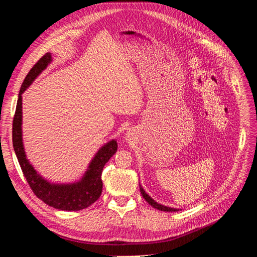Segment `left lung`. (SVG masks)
Instances as JSON below:
<instances>
[{
  "label": "left lung",
  "mask_w": 257,
  "mask_h": 257,
  "mask_svg": "<svg viewBox=\"0 0 257 257\" xmlns=\"http://www.w3.org/2000/svg\"><path fill=\"white\" fill-rule=\"evenodd\" d=\"M140 192L142 194V196L144 197V200H146L151 206H153L154 208L156 209H160V210H164V212H177V208H172V207H167V206H164L162 205V204H159L157 202H155L152 197H151L150 195H148V193H146V191H144L143 188L140 186Z\"/></svg>",
  "instance_id": "8db88e82"
}]
</instances>
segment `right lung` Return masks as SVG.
Masks as SVG:
<instances>
[{
	"label": "right lung",
	"mask_w": 257,
	"mask_h": 257,
	"mask_svg": "<svg viewBox=\"0 0 257 257\" xmlns=\"http://www.w3.org/2000/svg\"><path fill=\"white\" fill-rule=\"evenodd\" d=\"M52 61L50 53L43 55L34 67L30 69L22 84L18 94L16 110L13 119V147L17 156V160L23 174L27 180L32 191L41 201L49 206L61 210H80L87 208L93 204L101 196L103 182L102 170L108 160L117 152V142L111 140L103 146L95 154L94 159L91 161L89 168L85 172L82 179L70 185H55L43 179L29 161L26 159L25 150L22 138V94L27 89L31 82L41 74L42 70Z\"/></svg>",
	"instance_id": "1"
}]
</instances>
